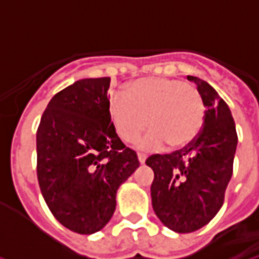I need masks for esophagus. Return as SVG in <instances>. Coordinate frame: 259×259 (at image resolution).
Masks as SVG:
<instances>
[{
    "mask_svg": "<svg viewBox=\"0 0 259 259\" xmlns=\"http://www.w3.org/2000/svg\"><path fill=\"white\" fill-rule=\"evenodd\" d=\"M137 158H139V161L143 164V162L146 161V158H147V155L143 154V153H137Z\"/></svg>",
    "mask_w": 259,
    "mask_h": 259,
    "instance_id": "obj_1",
    "label": "esophagus"
}]
</instances>
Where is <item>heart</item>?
I'll list each match as a JSON object with an SVG mask.
<instances>
[{
  "label": "heart",
  "instance_id": "1",
  "mask_svg": "<svg viewBox=\"0 0 259 259\" xmlns=\"http://www.w3.org/2000/svg\"><path fill=\"white\" fill-rule=\"evenodd\" d=\"M108 113L116 135L133 143L147 127L144 147L188 146L203 126L206 106L198 88L175 78H142L130 82L124 95L108 102Z\"/></svg>",
  "mask_w": 259,
  "mask_h": 259
}]
</instances>
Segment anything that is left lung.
<instances>
[{"mask_svg":"<svg viewBox=\"0 0 259 259\" xmlns=\"http://www.w3.org/2000/svg\"><path fill=\"white\" fill-rule=\"evenodd\" d=\"M195 81L206 106L205 122L188 146L171 154H153L151 202L157 218L177 233L199 230L218 214L233 175L237 148L234 119L227 104L206 81Z\"/></svg>","mask_w":259,"mask_h":259,"instance_id":"8db88e82","label":"left lung"}]
</instances>
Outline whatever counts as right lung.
<instances>
[{
  "mask_svg": "<svg viewBox=\"0 0 259 259\" xmlns=\"http://www.w3.org/2000/svg\"><path fill=\"white\" fill-rule=\"evenodd\" d=\"M111 78H84L57 92L36 132V172L57 222L78 234L104 229L117 188L140 165L108 113Z\"/></svg>",
  "mask_w": 259,
  "mask_h": 259,
  "instance_id": "add662e5",
  "label": "right lung"
}]
</instances>
